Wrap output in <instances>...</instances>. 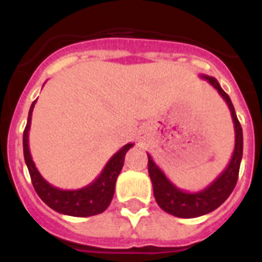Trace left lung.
<instances>
[{"label":"left lung","instance_id":"1","mask_svg":"<svg viewBox=\"0 0 262 262\" xmlns=\"http://www.w3.org/2000/svg\"><path fill=\"white\" fill-rule=\"evenodd\" d=\"M201 77L217 90V93L226 101L231 111L233 128H235V148H233L232 157L227 168L203 190L189 193V191L178 189L148 155V173L151 177L154 195L157 205L168 214L174 215L177 217H186V219L214 211L230 196L237 182L243 157V129L239 119L236 117L235 107L231 102V98L222 89L216 78L210 77V76H201Z\"/></svg>","mask_w":262,"mask_h":262}]
</instances>
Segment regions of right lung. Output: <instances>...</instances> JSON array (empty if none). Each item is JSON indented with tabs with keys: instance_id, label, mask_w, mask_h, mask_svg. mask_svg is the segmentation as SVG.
Wrapping results in <instances>:
<instances>
[{
	"instance_id": "1",
	"label": "right lung",
	"mask_w": 262,
	"mask_h": 262,
	"mask_svg": "<svg viewBox=\"0 0 262 262\" xmlns=\"http://www.w3.org/2000/svg\"><path fill=\"white\" fill-rule=\"evenodd\" d=\"M36 101H34L30 107L27 117L26 128L23 131V155L29 169L34 189L40 196V200L50 206L51 209L64 215L71 216L86 217L101 214L110 205L115 191V182L123 168L124 156L129 148L134 147V143H128L122 147L114 156L111 157L105 165L101 174L88 186L81 187L77 190H62L55 187L41 177L35 164L32 161L29 147V131L31 126V115Z\"/></svg>"
}]
</instances>
